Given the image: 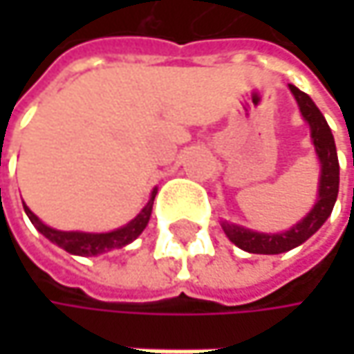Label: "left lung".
<instances>
[{"instance_id":"left-lung-1","label":"left lung","mask_w":354,"mask_h":354,"mask_svg":"<svg viewBox=\"0 0 354 354\" xmlns=\"http://www.w3.org/2000/svg\"><path fill=\"white\" fill-rule=\"evenodd\" d=\"M290 90L299 106L301 116L309 124L311 142L315 145V153L319 159L321 173L317 201H315L313 209L307 212L297 225H293L286 232H276V234L256 232L250 228L223 221L221 226H223L228 240L234 242L238 248L250 252V254H281V252L292 250V248H297L299 244H304L307 238L313 236L323 226V223L331 216L337 193H339V159H337V147H335L331 128L319 112V108L306 92L295 88L293 84H290Z\"/></svg>"}]
</instances>
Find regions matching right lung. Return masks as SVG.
I'll list each match as a JSON object with an SVG mask.
<instances>
[{"label":"right lung","mask_w":354,"mask_h":354,"mask_svg":"<svg viewBox=\"0 0 354 354\" xmlns=\"http://www.w3.org/2000/svg\"><path fill=\"white\" fill-rule=\"evenodd\" d=\"M156 195L157 189H153V191H151V197L147 201V205L140 211V214H138L136 218H131L128 225L120 226V228L110 230V232L57 230V228H50V226L45 225V223H43V221H41L25 203H23V209L27 212L29 221L35 225V228H37L43 236L48 238L53 244H57L59 248L66 250L68 254H75V256H98V254L114 250V248H124V246H128L129 242H133L136 238L142 234L143 228L149 223Z\"/></svg>","instance_id":"1"}]
</instances>
